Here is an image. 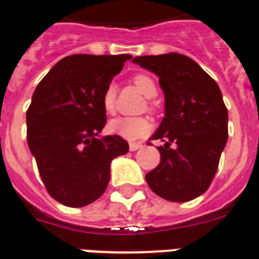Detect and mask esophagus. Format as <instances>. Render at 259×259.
Returning a JSON list of instances; mask_svg holds the SVG:
<instances>
[{"label":"esophagus","mask_w":259,"mask_h":259,"mask_svg":"<svg viewBox=\"0 0 259 259\" xmlns=\"http://www.w3.org/2000/svg\"><path fill=\"white\" fill-rule=\"evenodd\" d=\"M143 147V144L142 143H130V150L131 151H136V150H139V148Z\"/></svg>","instance_id":"34e87169"}]
</instances>
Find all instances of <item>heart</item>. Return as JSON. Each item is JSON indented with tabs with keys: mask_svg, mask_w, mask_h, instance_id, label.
I'll list each match as a JSON object with an SVG mask.
<instances>
[{
	"mask_svg": "<svg viewBox=\"0 0 259 259\" xmlns=\"http://www.w3.org/2000/svg\"><path fill=\"white\" fill-rule=\"evenodd\" d=\"M134 83L142 92L144 97L154 98L158 89L155 82L147 74H138L134 77ZM102 108L108 115H112L116 109V86L113 83L105 88L102 93ZM108 131L125 140H136L144 138L151 131V124L144 117H116L108 124Z\"/></svg>",
	"mask_w": 259,
	"mask_h": 259,
	"instance_id": "b5f03b06",
	"label": "heart"
}]
</instances>
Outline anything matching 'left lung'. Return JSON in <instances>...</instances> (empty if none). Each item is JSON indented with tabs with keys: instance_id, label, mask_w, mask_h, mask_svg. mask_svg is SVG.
<instances>
[{
	"instance_id": "8db88e82",
	"label": "left lung",
	"mask_w": 259,
	"mask_h": 259,
	"mask_svg": "<svg viewBox=\"0 0 259 259\" xmlns=\"http://www.w3.org/2000/svg\"><path fill=\"white\" fill-rule=\"evenodd\" d=\"M159 77L165 117L151 139H161V163L146 174L159 197L185 202L205 192L228 138V112L219 86L189 57L177 53L135 57Z\"/></svg>"
}]
</instances>
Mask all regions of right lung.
Listing matches in <instances>:
<instances>
[{"label":"right lung","instance_id":"add662e5","mask_svg":"<svg viewBox=\"0 0 259 259\" xmlns=\"http://www.w3.org/2000/svg\"><path fill=\"white\" fill-rule=\"evenodd\" d=\"M131 55L77 54L40 81L27 111L28 147L47 192L66 206H85L105 192L111 162L127 154L120 136L98 134L107 123L102 93Z\"/></svg>","mask_w":259,"mask_h":259}]
</instances>
